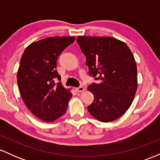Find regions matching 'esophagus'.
<instances>
[{
  "mask_svg": "<svg viewBox=\"0 0 160 160\" xmlns=\"http://www.w3.org/2000/svg\"><path fill=\"white\" fill-rule=\"evenodd\" d=\"M75 90H76L77 92H83L84 90H85V89H84L83 86H79V87L75 89Z\"/></svg>",
  "mask_w": 160,
  "mask_h": 160,
  "instance_id": "34e87169",
  "label": "esophagus"
}]
</instances>
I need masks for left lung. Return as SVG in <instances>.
<instances>
[{
  "label": "left lung",
  "mask_w": 160,
  "mask_h": 160,
  "mask_svg": "<svg viewBox=\"0 0 160 160\" xmlns=\"http://www.w3.org/2000/svg\"><path fill=\"white\" fill-rule=\"evenodd\" d=\"M77 41L86 58L89 75L99 80L87 87L94 95L88 111L101 122L117 120L131 106L137 90L132 52L126 43L111 37L79 36Z\"/></svg>",
  "instance_id": "8db88e82"
}]
</instances>
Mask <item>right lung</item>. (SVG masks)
Masks as SVG:
<instances>
[{"label":"right lung","instance_id":"add662e5","mask_svg":"<svg viewBox=\"0 0 160 160\" xmlns=\"http://www.w3.org/2000/svg\"><path fill=\"white\" fill-rule=\"evenodd\" d=\"M75 40L74 37H50L32 43L24 51L17 83L24 102L37 117L52 122L67 110L72 93L65 89L56 71L58 57Z\"/></svg>","mask_w":160,"mask_h":160}]
</instances>
